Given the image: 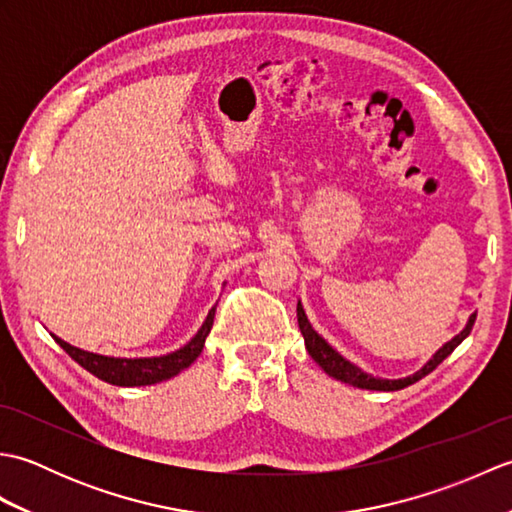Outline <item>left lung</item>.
I'll return each instance as SVG.
<instances>
[{"label":"left lung","mask_w":512,"mask_h":512,"mask_svg":"<svg viewBox=\"0 0 512 512\" xmlns=\"http://www.w3.org/2000/svg\"><path fill=\"white\" fill-rule=\"evenodd\" d=\"M475 317H477V314L473 312L471 317H469V321H466L464 330L460 334H455L451 341L444 343L440 350L433 354L429 361L418 369L416 374L391 380V378H378V376L367 374V372H363L361 367H356L354 363L347 361V358H343L328 341L323 339V336L317 330L312 328L308 317H306V310H303L301 301H297V321H299V330L303 334V341H306V350L314 358V361L319 363V367L323 369V372L328 374V376H332V378H336V380H341V383H347V385L358 387V389H374V391H398V389H405L407 385L418 383L420 378L431 374L433 369H436L444 361V358H447L455 350V347H458L466 339V336L471 334Z\"/></svg>","instance_id":"1"}]
</instances>
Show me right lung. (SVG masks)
<instances>
[{"label":"right lung","mask_w":512,"mask_h":512,"mask_svg":"<svg viewBox=\"0 0 512 512\" xmlns=\"http://www.w3.org/2000/svg\"><path fill=\"white\" fill-rule=\"evenodd\" d=\"M213 319H215V306L209 310V314H206L202 328L195 332V336L187 345H182L176 352H169L162 356H149V358H116V356L94 354L88 350H81V347L65 343L54 334L52 339L57 341L83 369H88L90 374L105 380V383L116 385V387H145V385L162 383V380H169L173 376H178L182 369H187L195 358L200 356L206 336H209L213 328Z\"/></svg>","instance_id":"obj_1"}]
</instances>
